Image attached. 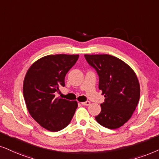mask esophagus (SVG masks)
<instances>
[{
  "instance_id": "obj_1",
  "label": "esophagus",
  "mask_w": 159,
  "mask_h": 159,
  "mask_svg": "<svg viewBox=\"0 0 159 159\" xmlns=\"http://www.w3.org/2000/svg\"><path fill=\"white\" fill-rule=\"evenodd\" d=\"M82 105L84 106H89L90 104V102L89 101H86V102H82L81 103Z\"/></svg>"
}]
</instances>
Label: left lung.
<instances>
[{
    "instance_id": "8db88e82",
    "label": "left lung",
    "mask_w": 159,
    "mask_h": 159,
    "mask_svg": "<svg viewBox=\"0 0 159 159\" xmlns=\"http://www.w3.org/2000/svg\"><path fill=\"white\" fill-rule=\"evenodd\" d=\"M88 63L99 75V89L105 102L95 120L103 127L116 129L128 121L140 98L137 76L129 65L108 54H85Z\"/></svg>"
}]
</instances>
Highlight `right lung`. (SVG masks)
<instances>
[{
	"mask_svg": "<svg viewBox=\"0 0 159 159\" xmlns=\"http://www.w3.org/2000/svg\"><path fill=\"white\" fill-rule=\"evenodd\" d=\"M79 55L56 54L38 59L28 70L23 81L25 105L33 119L50 131H59L71 121L77 101L56 98L65 86V78Z\"/></svg>",
	"mask_w": 159,
	"mask_h": 159,
	"instance_id": "add662e5",
	"label": "right lung"
}]
</instances>
